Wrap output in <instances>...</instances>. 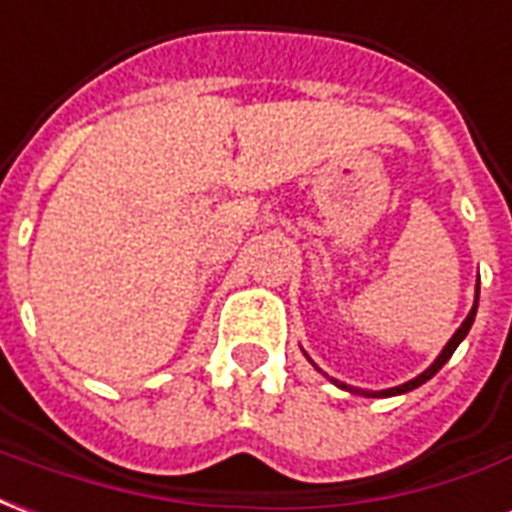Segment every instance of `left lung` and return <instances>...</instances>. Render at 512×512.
<instances>
[{
    "label": "left lung",
    "instance_id": "obj_1",
    "mask_svg": "<svg viewBox=\"0 0 512 512\" xmlns=\"http://www.w3.org/2000/svg\"><path fill=\"white\" fill-rule=\"evenodd\" d=\"M477 294H480V286H477ZM475 313H477V297H475V305H472V311H469V316H466V319H464V324H461V327L455 330V335H453V338H450V341H447V346H445V349H442V354H439L434 363L425 368L423 374L414 376L412 382L398 384V387H390V390H379V393H363V395H368V398H387V395L409 393V390H414V387H420V384L428 382V379H431V376H434L436 371H439V368H442V365H445L447 360H450V357H453V352H455V349H458V343L464 341L466 333H469V327H472V322H475ZM333 382H335V379H333ZM335 384H338L341 390H349V393H360V390H354V387H349V384H341V382H335Z\"/></svg>",
    "mask_w": 512,
    "mask_h": 512
}]
</instances>
